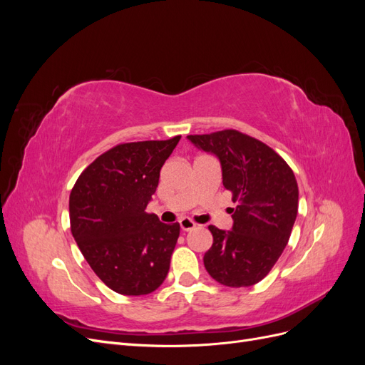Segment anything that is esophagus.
<instances>
[{"label":"esophagus","instance_id":"obj_1","mask_svg":"<svg viewBox=\"0 0 365 365\" xmlns=\"http://www.w3.org/2000/svg\"><path fill=\"white\" fill-rule=\"evenodd\" d=\"M180 225H181V230H182V231H190V230H193V228L196 227V224L193 222L192 219H189V217H182V219L180 220Z\"/></svg>","mask_w":365,"mask_h":365}]
</instances>
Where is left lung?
Returning a JSON list of instances; mask_svg holds the SVG:
<instances>
[{
  "label": "left lung",
  "mask_w": 365,
  "mask_h": 365,
  "mask_svg": "<svg viewBox=\"0 0 365 365\" xmlns=\"http://www.w3.org/2000/svg\"><path fill=\"white\" fill-rule=\"evenodd\" d=\"M213 153L222 182L233 193V228L210 225L213 245L204 267L220 284L245 288L267 277L288 244L298 212V185L286 161L264 143L235 129L187 135Z\"/></svg>",
  "instance_id": "8db88e82"
}]
</instances>
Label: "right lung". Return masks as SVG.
<instances>
[{
	"label": "right lung",
	"mask_w": 365,
	"mask_h": 365,
	"mask_svg": "<svg viewBox=\"0 0 365 365\" xmlns=\"http://www.w3.org/2000/svg\"><path fill=\"white\" fill-rule=\"evenodd\" d=\"M181 135L123 143L97 157L70 193V224L77 247L108 288L146 295L170 268L180 224L146 213L164 161Z\"/></svg>",
	"instance_id": "1"
}]
</instances>
